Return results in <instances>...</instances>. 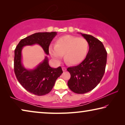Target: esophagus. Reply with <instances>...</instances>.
Wrapping results in <instances>:
<instances>
[{"instance_id": "34e87169", "label": "esophagus", "mask_w": 125, "mask_h": 125, "mask_svg": "<svg viewBox=\"0 0 125 125\" xmlns=\"http://www.w3.org/2000/svg\"><path fill=\"white\" fill-rule=\"evenodd\" d=\"M62 70H63V71H66L67 70L66 67H64V66H62Z\"/></svg>"}]
</instances>
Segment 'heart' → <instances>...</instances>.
<instances>
[{
  "instance_id": "1",
  "label": "heart",
  "mask_w": 125,
  "mask_h": 125,
  "mask_svg": "<svg viewBox=\"0 0 125 125\" xmlns=\"http://www.w3.org/2000/svg\"><path fill=\"white\" fill-rule=\"evenodd\" d=\"M89 44L84 38L72 35H65L56 40V45L49 47L50 54L54 60L60 61L64 54L65 61L71 64H77L82 62L87 56Z\"/></svg>"
}]
</instances>
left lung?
Wrapping results in <instances>:
<instances>
[{
    "instance_id": "8db88e82",
    "label": "left lung",
    "mask_w": 125,
    "mask_h": 125,
    "mask_svg": "<svg viewBox=\"0 0 125 125\" xmlns=\"http://www.w3.org/2000/svg\"><path fill=\"white\" fill-rule=\"evenodd\" d=\"M80 33L89 42V49L85 60L80 64L67 68L71 74L67 84L74 93L84 94L95 88L103 78L106 64L107 52L98 39L92 35Z\"/></svg>"
}]
</instances>
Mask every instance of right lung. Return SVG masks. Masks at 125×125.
I'll use <instances>...</instances> for the list:
<instances>
[{
    "instance_id": "add662e5",
    "label": "right lung",
    "mask_w": 125,
    "mask_h": 125,
    "mask_svg": "<svg viewBox=\"0 0 125 125\" xmlns=\"http://www.w3.org/2000/svg\"><path fill=\"white\" fill-rule=\"evenodd\" d=\"M57 33L56 32L33 33L21 40L15 50L14 72L17 79L27 92L36 95L41 96L49 93L63 71L61 67L57 68L51 67L47 56L35 68H25L21 61L22 48L25 46L38 44L48 55L51 42Z\"/></svg>"
}]
</instances>
